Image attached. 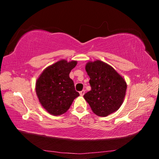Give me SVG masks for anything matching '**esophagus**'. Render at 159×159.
I'll use <instances>...</instances> for the list:
<instances>
[{
  "label": "esophagus",
  "instance_id": "obj_1",
  "mask_svg": "<svg viewBox=\"0 0 159 159\" xmlns=\"http://www.w3.org/2000/svg\"><path fill=\"white\" fill-rule=\"evenodd\" d=\"M85 92V91L84 90H83L82 91H80V92L79 93H80V96H83V95H84Z\"/></svg>",
  "mask_w": 159,
  "mask_h": 159
}]
</instances>
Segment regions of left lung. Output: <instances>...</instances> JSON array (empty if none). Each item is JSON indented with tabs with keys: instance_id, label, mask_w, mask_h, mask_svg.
<instances>
[{
	"instance_id": "8db88e82",
	"label": "left lung",
	"mask_w": 159,
	"mask_h": 159,
	"mask_svg": "<svg viewBox=\"0 0 159 159\" xmlns=\"http://www.w3.org/2000/svg\"><path fill=\"white\" fill-rule=\"evenodd\" d=\"M85 70L91 90L84 95L94 114L104 117L120 108L124 100L127 83L109 64L100 60L88 61Z\"/></svg>"
}]
</instances>
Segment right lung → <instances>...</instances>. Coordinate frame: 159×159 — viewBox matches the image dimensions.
Instances as JSON below:
<instances>
[{
    "label": "right lung",
    "instance_id": "1",
    "mask_svg": "<svg viewBox=\"0 0 159 159\" xmlns=\"http://www.w3.org/2000/svg\"><path fill=\"white\" fill-rule=\"evenodd\" d=\"M77 64V61L61 60L47 68L36 82V93L39 102L53 116L64 114L74 99L79 96L69 74Z\"/></svg>",
    "mask_w": 159,
    "mask_h": 159
}]
</instances>
